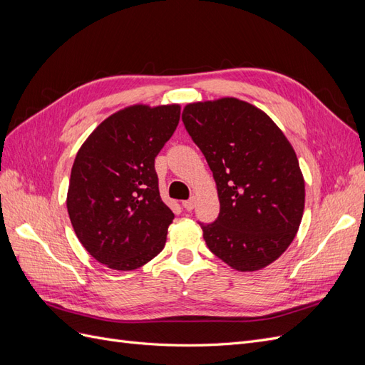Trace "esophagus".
<instances>
[{"label":"esophagus","instance_id":"1","mask_svg":"<svg viewBox=\"0 0 365 365\" xmlns=\"http://www.w3.org/2000/svg\"><path fill=\"white\" fill-rule=\"evenodd\" d=\"M182 207L187 210V212H192V210L195 208V197H190V200L182 201Z\"/></svg>","mask_w":365,"mask_h":365}]
</instances>
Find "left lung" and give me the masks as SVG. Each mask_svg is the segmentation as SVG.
Instances as JSON below:
<instances>
[{"instance_id": "8db88e82", "label": "left lung", "mask_w": 365, "mask_h": 365, "mask_svg": "<svg viewBox=\"0 0 365 365\" xmlns=\"http://www.w3.org/2000/svg\"><path fill=\"white\" fill-rule=\"evenodd\" d=\"M184 126L213 172L219 216L201 224L215 256L257 271L291 245L304 210V180L291 143L259 108L233 97L190 103Z\"/></svg>"}]
</instances>
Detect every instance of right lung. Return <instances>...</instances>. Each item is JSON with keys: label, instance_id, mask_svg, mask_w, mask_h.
<instances>
[{"label": "right lung", "instance_id": "add662e5", "mask_svg": "<svg viewBox=\"0 0 365 365\" xmlns=\"http://www.w3.org/2000/svg\"><path fill=\"white\" fill-rule=\"evenodd\" d=\"M180 114V105L125 108L102 121L77 152L70 220L83 248L108 268L137 269L165 245L175 215L161 201L155 157Z\"/></svg>", "mask_w": 365, "mask_h": 365}]
</instances>
